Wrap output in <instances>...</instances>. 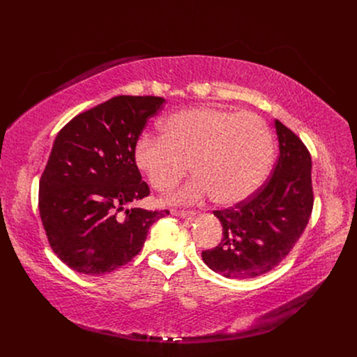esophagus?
Instances as JSON below:
<instances>
[{
    "instance_id": "1",
    "label": "esophagus",
    "mask_w": 357,
    "mask_h": 357,
    "mask_svg": "<svg viewBox=\"0 0 357 357\" xmlns=\"http://www.w3.org/2000/svg\"><path fill=\"white\" fill-rule=\"evenodd\" d=\"M172 214L181 218H191L195 215L194 211H183V210H172Z\"/></svg>"
}]
</instances>
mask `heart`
Listing matches in <instances>:
<instances>
[{
  "label": "heart",
  "instance_id": "b5f03b06",
  "mask_svg": "<svg viewBox=\"0 0 357 357\" xmlns=\"http://www.w3.org/2000/svg\"><path fill=\"white\" fill-rule=\"evenodd\" d=\"M160 128L162 136L137 139L135 163L162 194L175 190L192 167L197 176L176 195L179 202L211 195L220 205H234L253 195L269 174L273 139L255 112L192 107L169 116Z\"/></svg>",
  "mask_w": 357,
  "mask_h": 357
}]
</instances>
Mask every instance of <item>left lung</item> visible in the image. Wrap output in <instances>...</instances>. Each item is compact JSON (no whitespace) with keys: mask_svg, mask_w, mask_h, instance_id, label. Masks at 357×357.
<instances>
[{"mask_svg":"<svg viewBox=\"0 0 357 357\" xmlns=\"http://www.w3.org/2000/svg\"><path fill=\"white\" fill-rule=\"evenodd\" d=\"M275 128L279 156L272 175L248 199L214 211L221 221L222 238L214 249L202 252V260L230 279H250L276 268L311 217V155L303 140L279 120Z\"/></svg>","mask_w":357,"mask_h":357,"instance_id":"8db88e82","label":"left lung"}]
</instances>
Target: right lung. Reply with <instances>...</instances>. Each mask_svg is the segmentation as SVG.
Wrapping results in <instances>:
<instances>
[{
  "instance_id": "add662e5",
  "label": "right lung",
  "mask_w": 357,
  "mask_h": 357,
  "mask_svg": "<svg viewBox=\"0 0 357 357\" xmlns=\"http://www.w3.org/2000/svg\"><path fill=\"white\" fill-rule=\"evenodd\" d=\"M160 97L119 96L73 117L56 136L39 183V211L52 250L70 269L100 276L143 248L153 222L169 214L130 208L150 194L135 144Z\"/></svg>"
}]
</instances>
